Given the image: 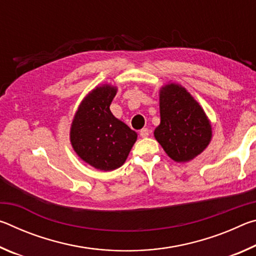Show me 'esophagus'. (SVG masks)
<instances>
[{
    "instance_id": "34e87169",
    "label": "esophagus",
    "mask_w": 256,
    "mask_h": 256,
    "mask_svg": "<svg viewBox=\"0 0 256 256\" xmlns=\"http://www.w3.org/2000/svg\"><path fill=\"white\" fill-rule=\"evenodd\" d=\"M141 138H148L149 136V130L148 128H142L140 131Z\"/></svg>"
}]
</instances>
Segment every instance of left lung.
I'll use <instances>...</instances> for the list:
<instances>
[{
    "mask_svg": "<svg viewBox=\"0 0 256 256\" xmlns=\"http://www.w3.org/2000/svg\"><path fill=\"white\" fill-rule=\"evenodd\" d=\"M159 110L160 124L154 136L174 162H188L209 146L210 120L183 86L168 82L160 88Z\"/></svg>",
    "mask_w": 256,
    "mask_h": 256,
    "instance_id": "left-lung-1",
    "label": "left lung"
}]
</instances>
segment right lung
Wrapping results in <instances>:
<instances>
[{"label": "right lung", "instance_id": "add662e5", "mask_svg": "<svg viewBox=\"0 0 256 256\" xmlns=\"http://www.w3.org/2000/svg\"><path fill=\"white\" fill-rule=\"evenodd\" d=\"M118 86H94L82 99L72 120L70 141L73 150L90 166L110 172L125 162L138 134L112 114L110 106Z\"/></svg>", "mask_w": 256, "mask_h": 256}]
</instances>
